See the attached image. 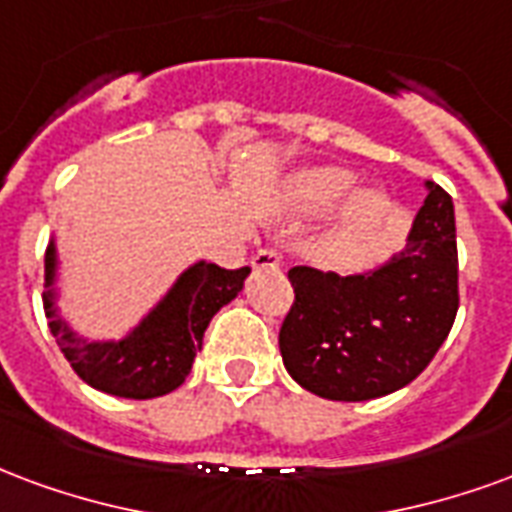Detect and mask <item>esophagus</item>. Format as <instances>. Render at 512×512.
I'll use <instances>...</instances> for the list:
<instances>
[{"label":"esophagus","mask_w":512,"mask_h":512,"mask_svg":"<svg viewBox=\"0 0 512 512\" xmlns=\"http://www.w3.org/2000/svg\"><path fill=\"white\" fill-rule=\"evenodd\" d=\"M253 270L256 272H264V270H278L281 267V256L275 251H259L253 256Z\"/></svg>","instance_id":"obj_1"}]
</instances>
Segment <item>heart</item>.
Masks as SVG:
<instances>
[{
  "mask_svg": "<svg viewBox=\"0 0 512 512\" xmlns=\"http://www.w3.org/2000/svg\"><path fill=\"white\" fill-rule=\"evenodd\" d=\"M354 185V174L343 166H311L297 171L286 185V201L294 212H322L346 196ZM387 215V201L379 190H357L338 212L327 253L333 259H346L365 240H371Z\"/></svg>",
  "mask_w": 512,
  "mask_h": 512,
  "instance_id": "1",
  "label": "heart"
}]
</instances>
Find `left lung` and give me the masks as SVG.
<instances>
[{
  "label": "left lung",
  "instance_id": "left-lung-1",
  "mask_svg": "<svg viewBox=\"0 0 512 512\" xmlns=\"http://www.w3.org/2000/svg\"><path fill=\"white\" fill-rule=\"evenodd\" d=\"M425 201L401 251L368 270L292 267L294 305L278 335L294 382L330 401L382 398L423 374L455 322L453 199L423 182Z\"/></svg>",
  "mask_w": 512,
  "mask_h": 512
}]
</instances>
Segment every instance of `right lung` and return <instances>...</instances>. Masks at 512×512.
<instances>
[{
  "label": "right lung",
  "mask_w": 512,
  "mask_h": 512,
  "mask_svg": "<svg viewBox=\"0 0 512 512\" xmlns=\"http://www.w3.org/2000/svg\"><path fill=\"white\" fill-rule=\"evenodd\" d=\"M251 267L220 270L207 259L179 272L166 294L119 338H87L62 316V256L57 234L46 251L43 308L67 363L89 387L117 398H158L177 390L193 368L212 316L245 286Z\"/></svg>",
  "instance_id": "1"
}]
</instances>
